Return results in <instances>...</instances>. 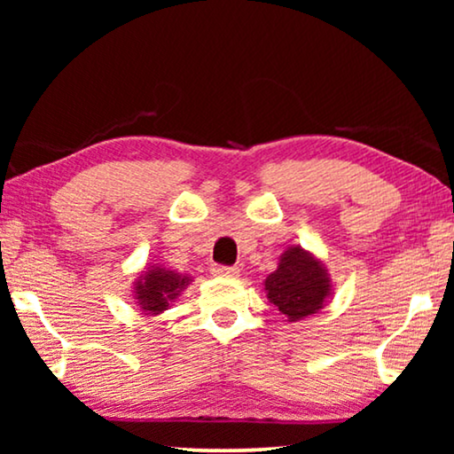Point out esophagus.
I'll return each instance as SVG.
<instances>
[{
	"mask_svg": "<svg viewBox=\"0 0 454 454\" xmlns=\"http://www.w3.org/2000/svg\"><path fill=\"white\" fill-rule=\"evenodd\" d=\"M213 275L223 277V278H235V277H239V269H238V266L216 264V266H213Z\"/></svg>",
	"mask_w": 454,
	"mask_h": 454,
	"instance_id": "34e87169",
	"label": "esophagus"
}]
</instances>
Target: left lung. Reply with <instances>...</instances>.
Wrapping results in <instances>:
<instances>
[{
    "mask_svg": "<svg viewBox=\"0 0 454 454\" xmlns=\"http://www.w3.org/2000/svg\"><path fill=\"white\" fill-rule=\"evenodd\" d=\"M266 297L289 322L318 314L333 294L331 275L312 252L291 246L275 272L264 278Z\"/></svg>",
    "mask_w": 454,
    "mask_h": 454,
    "instance_id": "1",
    "label": "left lung"
}]
</instances>
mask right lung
<instances>
[{
  "instance_id": "obj_1",
  "label": "right lung",
  "mask_w": 454,
  "mask_h": 454,
  "mask_svg": "<svg viewBox=\"0 0 454 454\" xmlns=\"http://www.w3.org/2000/svg\"><path fill=\"white\" fill-rule=\"evenodd\" d=\"M192 283V277L165 269V266H148L134 281V300L140 312L148 316L163 314L171 301H176L182 291Z\"/></svg>"
}]
</instances>
